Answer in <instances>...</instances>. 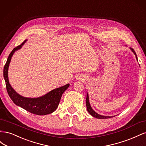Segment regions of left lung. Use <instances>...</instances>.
<instances>
[{
	"mask_svg": "<svg viewBox=\"0 0 146 146\" xmlns=\"http://www.w3.org/2000/svg\"><path fill=\"white\" fill-rule=\"evenodd\" d=\"M130 49L131 50V51L134 53V54L136 56V60H138V58H137V56L136 53L135 52V50L133 49L132 48H130ZM86 108H87V110L88 113H89L91 116H92L93 117H96V118H98V119H107V118H110V117H113V116H102V115H100V114H99L98 113H97L96 112H95L92 109L90 104V102H89V96H88V94L87 93V96H86Z\"/></svg>",
	"mask_w": 146,
	"mask_h": 146,
	"instance_id": "8db88e82",
	"label": "left lung"
}]
</instances>
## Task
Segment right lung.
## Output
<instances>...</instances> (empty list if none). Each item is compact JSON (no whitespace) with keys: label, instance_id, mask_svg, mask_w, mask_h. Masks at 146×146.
Masks as SVG:
<instances>
[{"label":"right lung","instance_id":"obj_1","mask_svg":"<svg viewBox=\"0 0 146 146\" xmlns=\"http://www.w3.org/2000/svg\"><path fill=\"white\" fill-rule=\"evenodd\" d=\"M25 40L21 45L13 48V50L8 56V58L3 68V77L6 83V88L10 98L16 105L27 110V111L37 115H46L50 114L55 111L58 107L61 96L63 92L68 89L69 84L63 86L56 88L48 92L43 96L37 98H28L17 94L13 90L9 83L8 77V70L11 61V57L15 52L22 47L25 41Z\"/></svg>","mask_w":146,"mask_h":146}]
</instances>
